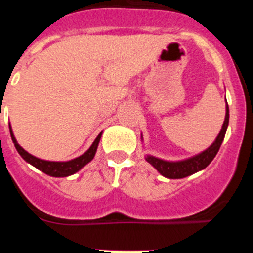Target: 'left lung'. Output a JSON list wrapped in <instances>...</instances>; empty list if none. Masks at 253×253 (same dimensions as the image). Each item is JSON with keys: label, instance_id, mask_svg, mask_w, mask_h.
<instances>
[{"label": "left lung", "instance_id": "left-lung-1", "mask_svg": "<svg viewBox=\"0 0 253 253\" xmlns=\"http://www.w3.org/2000/svg\"><path fill=\"white\" fill-rule=\"evenodd\" d=\"M225 104H227V100H225ZM228 123H229V109H228L227 104L225 105V118L224 123L222 125V129L219 131L215 140L205 151L195 154L193 157L185 158V160L181 161H166L162 160V158L154 157V156H151V154H147L146 161L148 163H151L152 166L157 169L161 175L167 178H184L190 175H194L196 172L204 169L214 160V157L218 153L219 148L222 146L223 139H224L225 131H227L228 128Z\"/></svg>", "mask_w": 253, "mask_h": 253}]
</instances>
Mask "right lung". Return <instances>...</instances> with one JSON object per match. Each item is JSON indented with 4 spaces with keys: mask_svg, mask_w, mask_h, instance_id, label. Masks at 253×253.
<instances>
[{
    "mask_svg": "<svg viewBox=\"0 0 253 253\" xmlns=\"http://www.w3.org/2000/svg\"><path fill=\"white\" fill-rule=\"evenodd\" d=\"M10 134H11V139H12L13 144H15V148L17 149L19 154L21 156L24 160L28 163H30L31 166L37 167L38 169H40L42 172L46 173V175L51 176V177H67V176H71L76 172H78L82 167H84L88 162L93 160L95 157L96 151H97V147H99L100 139H101L102 131L96 137V139L93 140V143L91 144V147L84 152V154H81L80 157L73 158L71 161H64V162H57V161H45V160H40V158L35 157L33 154H30L29 152H26L25 149L22 148L17 143L16 138L13 135V131L11 129L10 125Z\"/></svg>",
    "mask_w": 253,
    "mask_h": 253,
    "instance_id": "right-lung-1",
    "label": "right lung"
}]
</instances>
